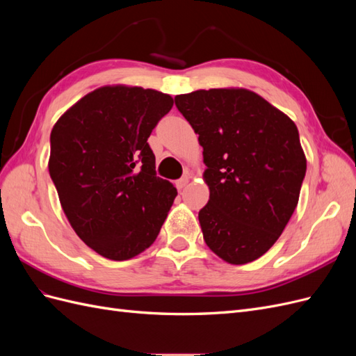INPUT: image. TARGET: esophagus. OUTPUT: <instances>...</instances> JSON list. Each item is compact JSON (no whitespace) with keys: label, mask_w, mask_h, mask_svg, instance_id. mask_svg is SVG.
Listing matches in <instances>:
<instances>
[{"label":"esophagus","mask_w":356,"mask_h":356,"mask_svg":"<svg viewBox=\"0 0 356 356\" xmlns=\"http://www.w3.org/2000/svg\"><path fill=\"white\" fill-rule=\"evenodd\" d=\"M188 178L187 177H184V178H181V179H178L177 182H175V186H177V188L178 190H182V188H184L187 184H188Z\"/></svg>","instance_id":"34e87169"}]
</instances>
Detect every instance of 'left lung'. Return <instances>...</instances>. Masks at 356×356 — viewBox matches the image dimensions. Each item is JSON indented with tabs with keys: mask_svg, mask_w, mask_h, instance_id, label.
<instances>
[{
	"mask_svg": "<svg viewBox=\"0 0 356 356\" xmlns=\"http://www.w3.org/2000/svg\"><path fill=\"white\" fill-rule=\"evenodd\" d=\"M175 105L199 134L209 200L199 211L203 239L229 264L266 254L297 208L306 156L296 123L243 88L196 90Z\"/></svg>",
	"mask_w": 356,
	"mask_h": 356,
	"instance_id": "1",
	"label": "left lung"
}]
</instances>
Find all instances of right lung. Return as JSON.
I'll return each instance as SVG.
<instances>
[{"instance_id": "add662e5", "label": "right lung", "mask_w": 356, "mask_h": 356, "mask_svg": "<svg viewBox=\"0 0 356 356\" xmlns=\"http://www.w3.org/2000/svg\"><path fill=\"white\" fill-rule=\"evenodd\" d=\"M172 105L154 89L108 84L51 129L49 172L60 207L79 238L108 260H131L152 246L178 195L156 177L147 143Z\"/></svg>"}]
</instances>
